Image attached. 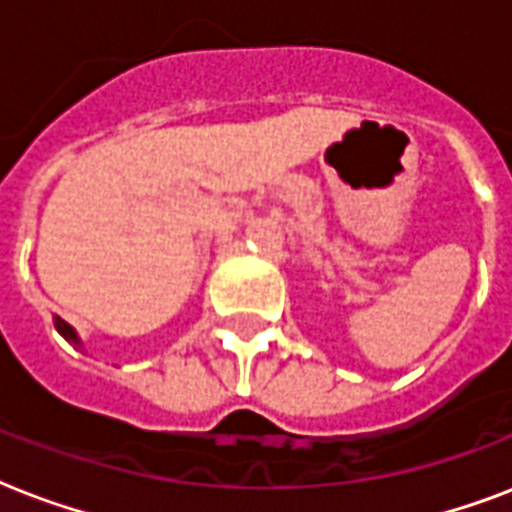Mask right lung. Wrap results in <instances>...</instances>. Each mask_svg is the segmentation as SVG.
<instances>
[{"label": "right lung", "mask_w": 512, "mask_h": 512, "mask_svg": "<svg viewBox=\"0 0 512 512\" xmlns=\"http://www.w3.org/2000/svg\"><path fill=\"white\" fill-rule=\"evenodd\" d=\"M55 329H58L60 335L66 337V340L71 342V345H76V348H82V340H79V335H76V332H74V327H68L66 321L60 319V316H55Z\"/></svg>", "instance_id": "right-lung-1"}]
</instances>
